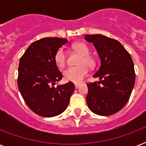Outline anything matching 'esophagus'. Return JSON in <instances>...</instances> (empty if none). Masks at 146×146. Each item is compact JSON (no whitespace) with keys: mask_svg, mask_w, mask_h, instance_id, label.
Returning <instances> with one entry per match:
<instances>
[{"mask_svg":"<svg viewBox=\"0 0 146 146\" xmlns=\"http://www.w3.org/2000/svg\"><path fill=\"white\" fill-rule=\"evenodd\" d=\"M80 86V83H76V84H75V88H76V89H77L78 87Z\"/></svg>","mask_w":146,"mask_h":146,"instance_id":"obj_1","label":"esophagus"}]
</instances>
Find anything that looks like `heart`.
Here are the masks:
<instances>
[{
	"label": "heart",
	"instance_id": "heart-1",
	"mask_svg": "<svg viewBox=\"0 0 146 146\" xmlns=\"http://www.w3.org/2000/svg\"><path fill=\"white\" fill-rule=\"evenodd\" d=\"M72 48L75 51L80 54L76 66H71L64 71V79L67 82L80 83L86 76L88 67H92L95 65V60L90 54V49L83 42L74 43ZM54 62L59 68H63L66 63V53L63 48H60L54 54Z\"/></svg>",
	"mask_w": 146,
	"mask_h": 146
}]
</instances>
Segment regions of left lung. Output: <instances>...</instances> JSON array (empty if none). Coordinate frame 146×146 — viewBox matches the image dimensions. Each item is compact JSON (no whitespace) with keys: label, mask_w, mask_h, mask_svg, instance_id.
<instances>
[{"label":"left lung","mask_w":146,"mask_h":146,"mask_svg":"<svg viewBox=\"0 0 146 146\" xmlns=\"http://www.w3.org/2000/svg\"><path fill=\"white\" fill-rule=\"evenodd\" d=\"M85 38L93 43L101 59L94 75L100 81L87 84V104L96 114L111 115L120 111L130 97L136 79L133 62L117 40L100 34L86 35Z\"/></svg>","instance_id":"1"}]
</instances>
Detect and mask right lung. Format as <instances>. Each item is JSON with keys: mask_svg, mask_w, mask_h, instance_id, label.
<instances>
[{"mask_svg": "<svg viewBox=\"0 0 146 146\" xmlns=\"http://www.w3.org/2000/svg\"><path fill=\"white\" fill-rule=\"evenodd\" d=\"M66 38H44L33 42L19 60L17 84L26 104L45 117L65 111L75 86L72 82L54 86L63 77L54 62L56 51Z\"/></svg>", "mask_w": 146, "mask_h": 146, "instance_id": "right-lung-1", "label": "right lung"}]
</instances>
